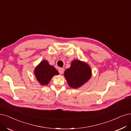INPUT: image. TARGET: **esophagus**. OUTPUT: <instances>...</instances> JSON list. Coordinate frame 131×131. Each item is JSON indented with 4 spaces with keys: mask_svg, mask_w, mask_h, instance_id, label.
I'll return each mask as SVG.
<instances>
[{
    "mask_svg": "<svg viewBox=\"0 0 131 131\" xmlns=\"http://www.w3.org/2000/svg\"><path fill=\"white\" fill-rule=\"evenodd\" d=\"M64 69L63 68H60L59 69V72L60 74H63L64 72Z\"/></svg>",
    "mask_w": 131,
    "mask_h": 131,
    "instance_id": "esophagus-1",
    "label": "esophagus"
}]
</instances>
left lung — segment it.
Here are the masks:
<instances>
[{
  "label": "left lung",
  "instance_id": "obj_1",
  "mask_svg": "<svg viewBox=\"0 0 131 131\" xmlns=\"http://www.w3.org/2000/svg\"><path fill=\"white\" fill-rule=\"evenodd\" d=\"M64 76L69 86L76 89L90 79L91 70L85 63L74 60L71 62V67L65 71Z\"/></svg>",
  "mask_w": 131,
  "mask_h": 131
}]
</instances>
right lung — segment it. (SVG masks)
Returning <instances> with one entry per match:
<instances>
[{
    "label": "right lung",
    "mask_w": 131,
    "mask_h": 131,
    "mask_svg": "<svg viewBox=\"0 0 131 131\" xmlns=\"http://www.w3.org/2000/svg\"><path fill=\"white\" fill-rule=\"evenodd\" d=\"M36 79L41 85L48 84L54 75H58L59 72L53 66H50L48 61H42L36 67L34 71Z\"/></svg>",
    "instance_id": "add662e5"
}]
</instances>
